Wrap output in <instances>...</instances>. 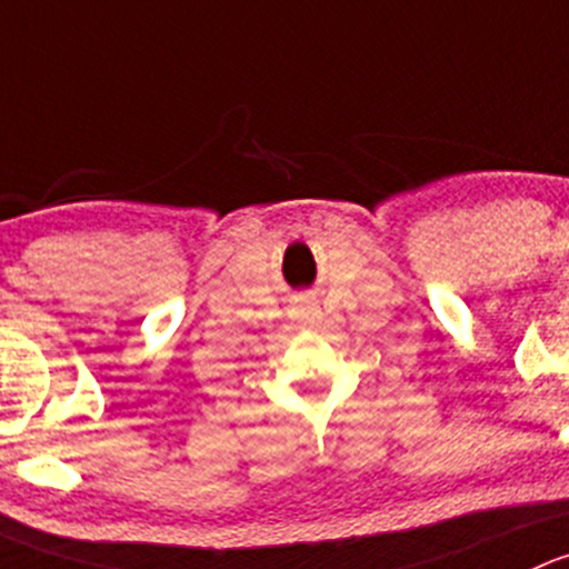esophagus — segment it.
<instances>
[{"label": "esophagus", "mask_w": 569, "mask_h": 569, "mask_svg": "<svg viewBox=\"0 0 569 569\" xmlns=\"http://www.w3.org/2000/svg\"><path fill=\"white\" fill-rule=\"evenodd\" d=\"M290 320H296L301 328H318L323 323V312H320L315 296H296L292 298Z\"/></svg>", "instance_id": "esophagus-1"}]
</instances>
